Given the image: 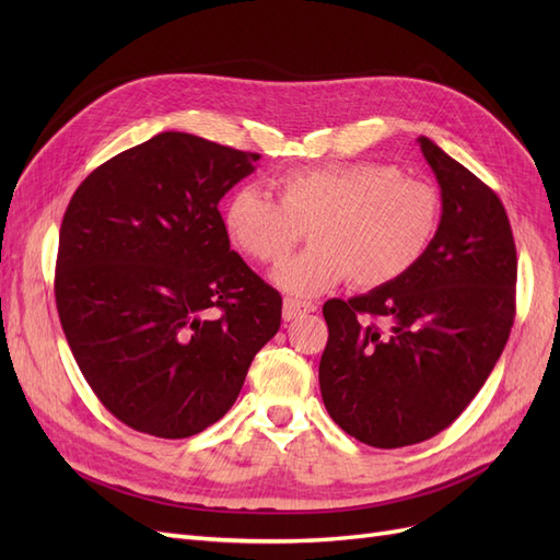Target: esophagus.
<instances>
[{
  "label": "esophagus",
  "instance_id": "1",
  "mask_svg": "<svg viewBox=\"0 0 560 560\" xmlns=\"http://www.w3.org/2000/svg\"><path fill=\"white\" fill-rule=\"evenodd\" d=\"M313 311H315L313 303H301V301H296V299H284L282 317H284V322H292V319H299L301 315L313 313Z\"/></svg>",
  "mask_w": 560,
  "mask_h": 560
}]
</instances>
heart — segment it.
Wrapping results in <instances>:
<instances>
[{
	"mask_svg": "<svg viewBox=\"0 0 560 560\" xmlns=\"http://www.w3.org/2000/svg\"><path fill=\"white\" fill-rule=\"evenodd\" d=\"M439 222L432 184L374 161L294 167L268 182V196L235 191L222 212L226 241L261 266L280 264L308 229L313 245L276 273L294 296L346 278L360 290L399 280L430 249Z\"/></svg>",
	"mask_w": 560,
	"mask_h": 560,
	"instance_id": "1",
	"label": "heart"
}]
</instances>
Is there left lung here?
I'll return each instance as SVG.
<instances>
[{
  "instance_id": "8db88e82",
  "label": "left lung",
  "mask_w": 560,
  "mask_h": 560,
  "mask_svg": "<svg viewBox=\"0 0 560 560\" xmlns=\"http://www.w3.org/2000/svg\"><path fill=\"white\" fill-rule=\"evenodd\" d=\"M418 144L442 189L430 249L399 280L322 308V401L338 428L376 448L446 430L490 376L516 315V245L502 200L432 140Z\"/></svg>"
}]
</instances>
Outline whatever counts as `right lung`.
<instances>
[{
  "label": "right lung",
  "mask_w": 560,
  "mask_h": 560,
  "mask_svg": "<svg viewBox=\"0 0 560 560\" xmlns=\"http://www.w3.org/2000/svg\"><path fill=\"white\" fill-rule=\"evenodd\" d=\"M259 154L159 132L79 184L56 306L83 378L128 428L186 439L238 399L282 296L231 249L219 200Z\"/></svg>",
  "instance_id": "add662e5"
}]
</instances>
